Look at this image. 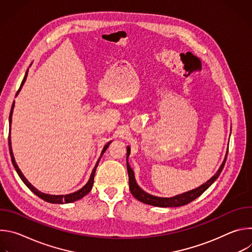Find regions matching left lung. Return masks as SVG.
Segmentation results:
<instances>
[{"mask_svg": "<svg viewBox=\"0 0 252 252\" xmlns=\"http://www.w3.org/2000/svg\"><path fill=\"white\" fill-rule=\"evenodd\" d=\"M227 153L228 150L226 152L225 158L220 165V167L219 168V170L217 171L209 181H207L205 184H203L202 186H200L199 188L189 190L188 192L182 193V194H178L172 197H158V196H155L152 195L148 192H146L145 190H142L138 185L135 182V178H134V173L132 168L129 166V163L127 161V158L130 154V149L129 147H127L126 149V167H127V173H128V184H129V190L131 192V194L139 201L143 202V203H147L150 205H154V206H159V207H176V206H183L186 205L189 202H191L192 200H194L195 198H197L198 196H200L215 181H217L218 177L220 176V172L222 171L225 161H226V158H227Z\"/></svg>", "mask_w": 252, "mask_h": 252, "instance_id": "obj_1", "label": "left lung"}]
</instances>
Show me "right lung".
<instances>
[{
	"label": "right lung",
	"mask_w": 252,
	"mask_h": 252,
	"mask_svg": "<svg viewBox=\"0 0 252 252\" xmlns=\"http://www.w3.org/2000/svg\"><path fill=\"white\" fill-rule=\"evenodd\" d=\"M27 76H28V70L26 71V75H25V78H24V80H23V82H22V84H21V87H20V89H19V91L17 92V94H19V92L21 91V89H22V87H23V85L25 84V82H26V79H27ZM16 94V95H17ZM14 106H15V100H14V103H13V105H12V109H11V113H10V117H9V124H10V130H9V149H10V155H11V158H12V162H13V165H14V167H15V169H16V171L18 172V174H19V176L21 177V179L23 181V183L35 194V195H38L40 198H42V199H44L45 201H48V202H51V203H69V202H74V201H76V200H78V199H81V198H83L85 195H87L91 190H92V188H93V185H94V173H95V170H96V167H97V165H98V162H99V159H100V158H101V156L103 155V153L106 151V149L109 148V146H110V143H111V141L109 142V143H106V145L104 146V148L102 149V152H101V154H100V157L98 158V159H97V161H96V163H95V165H94V169H93V171H92V174H91V177H90V179H89V182L87 183V185L85 186V187H83L81 189H79L78 191H76V192H73V193H69V194H65V195H53V194H47V193H43V192H41V191H39L37 189L35 188H33L29 182H28V179L24 176V174L22 173V171L20 170V168L18 167V165H17V163H16V160H15V158H14V155H13V151H12V146H11V136H10V134H11V123H12V116H13V110H14Z\"/></svg>",
	"instance_id": "1"
}]
</instances>
